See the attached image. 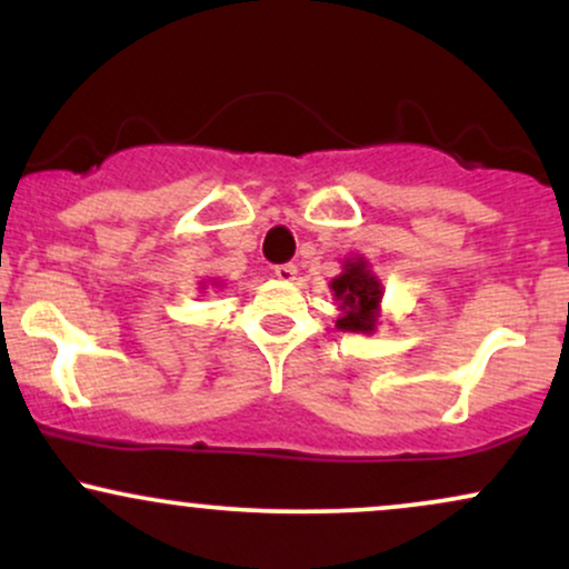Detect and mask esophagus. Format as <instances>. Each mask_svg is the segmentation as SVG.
Here are the masks:
<instances>
[{"label":"esophagus","instance_id":"1","mask_svg":"<svg viewBox=\"0 0 569 569\" xmlns=\"http://www.w3.org/2000/svg\"><path fill=\"white\" fill-rule=\"evenodd\" d=\"M276 278L280 283H293L297 280V267L293 264H278L276 267Z\"/></svg>","mask_w":569,"mask_h":569}]
</instances>
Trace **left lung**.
<instances>
[{
  "label": "left lung",
  "instance_id": "8db88e82",
  "mask_svg": "<svg viewBox=\"0 0 569 569\" xmlns=\"http://www.w3.org/2000/svg\"><path fill=\"white\" fill-rule=\"evenodd\" d=\"M329 289L339 310L337 329L358 331V335H371L377 329L382 316V283L367 257L356 253L345 259L342 272L331 280Z\"/></svg>",
  "mask_w": 569,
  "mask_h": 569
}]
</instances>
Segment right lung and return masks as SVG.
Listing matches in <instances>:
<instances>
[{
  "label": "right lung",
  "mask_w": 569,
  "mask_h": 569,
  "mask_svg": "<svg viewBox=\"0 0 569 569\" xmlns=\"http://www.w3.org/2000/svg\"><path fill=\"white\" fill-rule=\"evenodd\" d=\"M211 286H221V283H219V280H211ZM202 289H206V280H202V283H200V291Z\"/></svg>",
  "instance_id": "obj_1"
}]
</instances>
